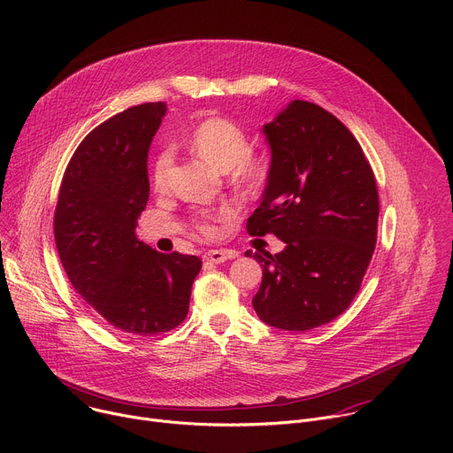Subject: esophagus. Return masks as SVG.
<instances>
[{"label": "esophagus", "mask_w": 453, "mask_h": 453, "mask_svg": "<svg viewBox=\"0 0 453 453\" xmlns=\"http://www.w3.org/2000/svg\"><path fill=\"white\" fill-rule=\"evenodd\" d=\"M229 257H234V252L220 250V249H213V250L204 252V262H206V264H213V265L224 264L226 260H229Z\"/></svg>", "instance_id": "esophagus-1"}]
</instances>
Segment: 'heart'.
Listing matches in <instances>:
<instances>
[{
	"label": "heart",
	"instance_id": "b5f03b06",
	"mask_svg": "<svg viewBox=\"0 0 453 453\" xmlns=\"http://www.w3.org/2000/svg\"><path fill=\"white\" fill-rule=\"evenodd\" d=\"M188 149L217 166L222 172L229 173V180L245 189L262 188L269 177V163L262 156L250 154V140L247 133L234 121L213 116L203 119L191 128L186 136ZM173 156L170 150H161L152 166V186L157 191H163L168 184V172L172 168ZM231 215V210L224 208L217 213H204L197 220V227L206 236H215L219 233V222L226 220Z\"/></svg>",
	"mask_w": 453,
	"mask_h": 453
}]
</instances>
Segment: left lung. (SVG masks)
Returning a JSON list of instances; mask_svg holds the SVG:
<instances>
[{
	"label": "left lung",
	"mask_w": 453,
	"mask_h": 453,
	"mask_svg": "<svg viewBox=\"0 0 453 453\" xmlns=\"http://www.w3.org/2000/svg\"><path fill=\"white\" fill-rule=\"evenodd\" d=\"M264 134L273 159L247 233H273L285 249L245 252L264 269L252 306L269 326L306 332L346 311L360 290L376 245V179L349 128L311 102H290Z\"/></svg>",
	"instance_id": "obj_1"
}]
</instances>
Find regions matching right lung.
<instances>
[{"mask_svg": "<svg viewBox=\"0 0 453 453\" xmlns=\"http://www.w3.org/2000/svg\"><path fill=\"white\" fill-rule=\"evenodd\" d=\"M163 102L128 107L82 140L64 172L53 217L64 271L111 328L152 337L188 315L201 257L163 254L136 236L149 201L147 157Z\"/></svg>", "mask_w": 453, "mask_h": 453, "instance_id": "1", "label": "right lung"}]
</instances>
